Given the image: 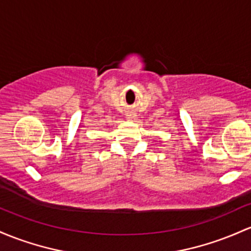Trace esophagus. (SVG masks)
<instances>
[{
    "label": "esophagus",
    "mask_w": 251,
    "mask_h": 251,
    "mask_svg": "<svg viewBox=\"0 0 251 251\" xmlns=\"http://www.w3.org/2000/svg\"><path fill=\"white\" fill-rule=\"evenodd\" d=\"M126 118H127V120H130V121H134V120H136L137 115H136V113H133V112H128L127 114H126Z\"/></svg>",
    "instance_id": "34e87169"
}]
</instances>
